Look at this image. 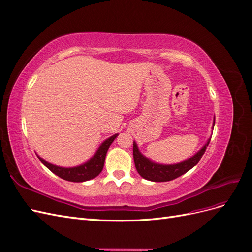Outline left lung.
<instances>
[{
    "instance_id": "1",
    "label": "left lung",
    "mask_w": 252,
    "mask_h": 252,
    "mask_svg": "<svg viewBox=\"0 0 252 252\" xmlns=\"http://www.w3.org/2000/svg\"><path fill=\"white\" fill-rule=\"evenodd\" d=\"M210 139L205 144V146L192 158H190L187 161L174 165H161L149 161L147 158H145L139 151L136 144L133 143V159L135 168L142 178L152 182H168L174 180L181 177L182 174L186 173L200 162L202 156L208 146Z\"/></svg>"
}]
</instances>
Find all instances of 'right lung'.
Returning a JSON list of instances; mask_svg holds the SVG:
<instances>
[{
    "instance_id": "right-lung-1",
    "label": "right lung",
    "mask_w": 252,
    "mask_h": 252,
    "mask_svg": "<svg viewBox=\"0 0 252 252\" xmlns=\"http://www.w3.org/2000/svg\"><path fill=\"white\" fill-rule=\"evenodd\" d=\"M118 134H114L110 136L109 139L106 140L100 148L97 149L96 154L93 157V158L88 161L87 163L83 164L78 167H72V168H64V167H59L56 165H52L50 163H47L46 161H44L43 158L40 157H37L40 158V161L47 167V168L52 171L55 174H57L58 177L61 179L69 181V182H85L91 179H94L97 177L98 174L101 173L104 167L105 163V158L106 154H107V150L111 143L116 140Z\"/></svg>"
}]
</instances>
